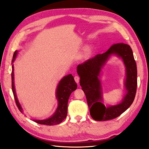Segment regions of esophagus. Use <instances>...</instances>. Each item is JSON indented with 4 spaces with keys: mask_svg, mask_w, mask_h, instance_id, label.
I'll return each instance as SVG.
<instances>
[{
    "mask_svg": "<svg viewBox=\"0 0 149 149\" xmlns=\"http://www.w3.org/2000/svg\"><path fill=\"white\" fill-rule=\"evenodd\" d=\"M74 79H75V81L76 82L77 84L79 83V80H80V78L79 76H75L74 77Z\"/></svg>",
    "mask_w": 149,
    "mask_h": 149,
    "instance_id": "1",
    "label": "esophagus"
}]
</instances>
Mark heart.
Segmentation results:
<instances>
[{"label":"heart","mask_w":149,"mask_h":149,"mask_svg":"<svg viewBox=\"0 0 149 149\" xmlns=\"http://www.w3.org/2000/svg\"><path fill=\"white\" fill-rule=\"evenodd\" d=\"M92 52V48L90 47V46H89V47L86 48V49H85V51H84V53L83 54V56L84 57H88L90 55H91Z\"/></svg>","instance_id":"b5f03b06"}]
</instances>
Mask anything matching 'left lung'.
<instances>
[{"instance_id":"obj_1","label":"left lung","mask_w":149,"mask_h":149,"mask_svg":"<svg viewBox=\"0 0 149 149\" xmlns=\"http://www.w3.org/2000/svg\"><path fill=\"white\" fill-rule=\"evenodd\" d=\"M112 55L121 58L124 63L126 94L119 104L106 107L103 104L99 77L102 69ZM77 72L80 77L81 88L86 95L90 115L94 120L107 121L117 118L126 111L134 100L137 89V66L132 49L127 44L113 45L105 53L96 55L79 65Z\"/></svg>"}]
</instances>
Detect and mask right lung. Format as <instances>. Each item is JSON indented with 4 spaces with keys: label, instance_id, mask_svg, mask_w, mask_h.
<instances>
[{
    "label": "right lung",
    "instance_id": "right-lung-1",
    "mask_svg": "<svg viewBox=\"0 0 149 149\" xmlns=\"http://www.w3.org/2000/svg\"><path fill=\"white\" fill-rule=\"evenodd\" d=\"M18 54V51L16 50L14 52L12 63L15 60V58ZM11 86H12V91L15 100L17 107L19 108L20 112L22 113L23 110L19 102L17 100V97L15 92L14 84V66L12 65V72H11ZM77 83L75 82L74 77L72 74H69L66 76L62 78L59 84H58L56 90V98L58 101V107L55 110V113L50 118L42 120H37L33 119V121L41 125H54L61 123L67 116V110H68V101L70 95L72 92L77 88Z\"/></svg>",
    "mask_w": 149,
    "mask_h": 149
}]
</instances>
